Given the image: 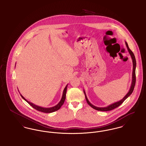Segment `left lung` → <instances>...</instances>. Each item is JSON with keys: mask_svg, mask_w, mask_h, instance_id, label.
Instances as JSON below:
<instances>
[{"mask_svg": "<svg viewBox=\"0 0 146 146\" xmlns=\"http://www.w3.org/2000/svg\"><path fill=\"white\" fill-rule=\"evenodd\" d=\"M125 44H126V45L127 46V48L128 49V51L130 54V55L131 56V58L132 59V62H133V72H132V84H131V88H130V89L129 91V92L127 94V95L125 96V97H124L121 100H120V101L117 102L116 103H114L113 104H111L110 106H108V107H104V108H100V107H95L94 106H93L92 104H91L90 103V102L88 101L87 97L85 95V93L84 91V94H85V99L86 100V102L88 103V104H89L90 106H91L92 108H94V110H96L97 111H111L113 109H115L117 107H119L120 105L123 104V102L125 101V100L129 97L131 94H132L133 89H134V88H135V83H136V59H135V55L133 54V53L132 52V51L130 49V48H129V46H128V44H127L126 42H125Z\"/></svg>", "mask_w": 146, "mask_h": 146, "instance_id": "left-lung-1", "label": "left lung"}]
</instances>
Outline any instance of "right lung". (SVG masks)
<instances>
[{
  "instance_id": "obj_1",
  "label": "right lung",
  "mask_w": 146,
  "mask_h": 146,
  "mask_svg": "<svg viewBox=\"0 0 146 146\" xmlns=\"http://www.w3.org/2000/svg\"><path fill=\"white\" fill-rule=\"evenodd\" d=\"M67 85L65 87L64 90H63V92L62 97L60 101V102L57 104L55 106L51 107V108H42L41 107L36 106L35 104H33L32 103H31L29 102H28L27 100H26L24 97H23L21 95V97H22L28 104H30L33 108H35V110L38 111H42V112H44V113H52L54 111H56L57 110H58L62 106L63 104H64V102L65 101L66 99V91H67Z\"/></svg>"
}]
</instances>
